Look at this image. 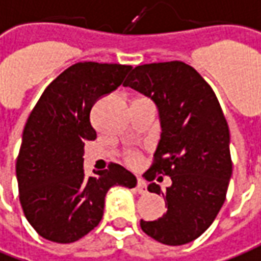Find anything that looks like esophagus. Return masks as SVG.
<instances>
[{
	"instance_id": "34e87169",
	"label": "esophagus",
	"mask_w": 261,
	"mask_h": 261,
	"mask_svg": "<svg viewBox=\"0 0 261 261\" xmlns=\"http://www.w3.org/2000/svg\"><path fill=\"white\" fill-rule=\"evenodd\" d=\"M137 191H138V194H147V185H145V182L143 179H138L137 181Z\"/></svg>"
}]
</instances>
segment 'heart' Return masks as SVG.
<instances>
[{"label":"heart","mask_w":261,"mask_h":261,"mask_svg":"<svg viewBox=\"0 0 261 261\" xmlns=\"http://www.w3.org/2000/svg\"><path fill=\"white\" fill-rule=\"evenodd\" d=\"M140 160H141V155H140V152H137V151H128L127 154H125V162L131 165V167H136L140 164Z\"/></svg>","instance_id":"1"}]
</instances>
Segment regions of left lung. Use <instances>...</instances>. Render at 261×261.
<instances>
[{"instance_id": "8db88e82", "label": "left lung", "mask_w": 261, "mask_h": 261, "mask_svg": "<svg viewBox=\"0 0 261 261\" xmlns=\"http://www.w3.org/2000/svg\"><path fill=\"white\" fill-rule=\"evenodd\" d=\"M124 86L158 106L162 133L149 181L161 182V174L172 181L164 194L158 184H149V192L165 198L167 213L140 226L162 245L189 243L218 216L232 176L230 134L219 100L206 80L181 61L134 67Z\"/></svg>"}]
</instances>
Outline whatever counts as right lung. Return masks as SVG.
I'll return each mask as SVG.
<instances>
[{
  "mask_svg": "<svg viewBox=\"0 0 261 261\" xmlns=\"http://www.w3.org/2000/svg\"><path fill=\"white\" fill-rule=\"evenodd\" d=\"M133 67L79 62L42 93L29 114L16 158L23 215L36 233L55 243H73L99 225L107 191L134 188L137 178L118 164L87 178L85 143L96 140L90 112L116 90Z\"/></svg>",
  "mask_w": 261,
  "mask_h": 261,
  "instance_id": "right-lung-1",
  "label": "right lung"
}]
</instances>
